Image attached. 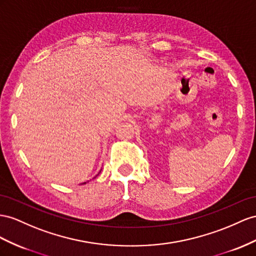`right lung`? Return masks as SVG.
Segmentation results:
<instances>
[{"instance_id":"right-lung-1","label":"right lung","mask_w":256,"mask_h":256,"mask_svg":"<svg viewBox=\"0 0 256 256\" xmlns=\"http://www.w3.org/2000/svg\"><path fill=\"white\" fill-rule=\"evenodd\" d=\"M83 184H86V182H83Z\"/></svg>"}]
</instances>
